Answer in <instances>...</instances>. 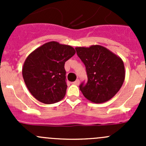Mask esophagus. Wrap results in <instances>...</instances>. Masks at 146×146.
Here are the masks:
<instances>
[{
    "label": "esophagus",
    "instance_id": "1",
    "mask_svg": "<svg viewBox=\"0 0 146 146\" xmlns=\"http://www.w3.org/2000/svg\"><path fill=\"white\" fill-rule=\"evenodd\" d=\"M73 84H74V85H78L79 84H80V80H76V81L73 82Z\"/></svg>",
    "mask_w": 146,
    "mask_h": 146
}]
</instances>
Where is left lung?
<instances>
[{
    "instance_id": "8db88e82",
    "label": "left lung",
    "mask_w": 146,
    "mask_h": 146,
    "mask_svg": "<svg viewBox=\"0 0 146 146\" xmlns=\"http://www.w3.org/2000/svg\"><path fill=\"white\" fill-rule=\"evenodd\" d=\"M76 50L88 75L86 85H80L82 95L96 104L111 100L124 81L125 68L121 58L100 45L76 47Z\"/></svg>"
}]
</instances>
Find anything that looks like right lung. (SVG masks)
I'll list each match as a JSON object with an SVG mask.
<instances>
[{"label":"right lung","instance_id":"right-lung-1","mask_svg":"<svg viewBox=\"0 0 146 146\" xmlns=\"http://www.w3.org/2000/svg\"><path fill=\"white\" fill-rule=\"evenodd\" d=\"M75 54L73 47L53 41L29 54L22 72L26 86L35 99L49 104L64 98L67 89L65 62Z\"/></svg>","mask_w":146,"mask_h":146}]
</instances>
